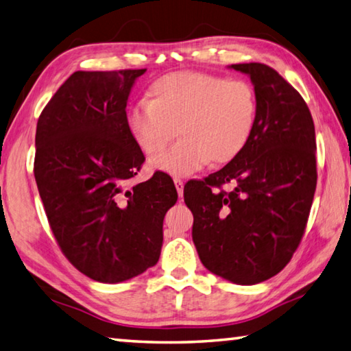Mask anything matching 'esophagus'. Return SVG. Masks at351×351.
I'll return each instance as SVG.
<instances>
[{
	"instance_id": "1",
	"label": "esophagus",
	"mask_w": 351,
	"mask_h": 351,
	"mask_svg": "<svg viewBox=\"0 0 351 351\" xmlns=\"http://www.w3.org/2000/svg\"><path fill=\"white\" fill-rule=\"evenodd\" d=\"M174 184H176V189H177L178 197H183V180H182V178L176 177L174 178Z\"/></svg>"
}]
</instances>
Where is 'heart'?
Wrapping results in <instances>:
<instances>
[{
    "instance_id": "obj_1",
    "label": "heart",
    "mask_w": 351,
    "mask_h": 351,
    "mask_svg": "<svg viewBox=\"0 0 351 351\" xmlns=\"http://www.w3.org/2000/svg\"><path fill=\"white\" fill-rule=\"evenodd\" d=\"M149 101L131 107L130 134L145 154L165 149L176 134L180 141L149 162L151 169L189 176L209 162L224 165L246 148L256 123L252 85L197 71H178L156 79Z\"/></svg>"
}]
</instances>
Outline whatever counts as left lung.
<instances>
[{
    "label": "left lung",
    "instance_id": "left-lung-1",
    "mask_svg": "<svg viewBox=\"0 0 351 351\" xmlns=\"http://www.w3.org/2000/svg\"><path fill=\"white\" fill-rule=\"evenodd\" d=\"M254 84L258 113L240 154L184 184L193 241L209 272L243 286L286 267L306 230L316 189L315 125L307 104L266 64H234ZM230 184L229 193L221 189Z\"/></svg>",
    "mask_w": 351,
    "mask_h": 351
}]
</instances>
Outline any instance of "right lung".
<instances>
[{
	"label": "right lung",
	"mask_w": 351,
	"mask_h": 351,
	"mask_svg": "<svg viewBox=\"0 0 351 351\" xmlns=\"http://www.w3.org/2000/svg\"><path fill=\"white\" fill-rule=\"evenodd\" d=\"M145 71H75L36 125L33 173L51 232L73 266L99 282L157 264L163 218L177 202L165 173L125 188L145 162L125 110Z\"/></svg>",
	"instance_id": "obj_1"
}]
</instances>
